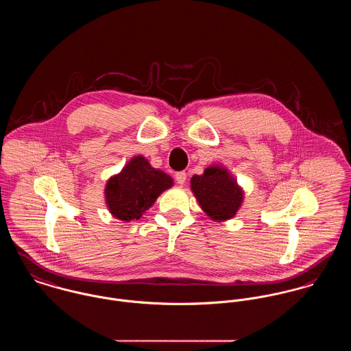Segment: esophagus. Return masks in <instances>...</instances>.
Listing matches in <instances>:
<instances>
[{"instance_id": "esophagus-1", "label": "esophagus", "mask_w": 351, "mask_h": 351, "mask_svg": "<svg viewBox=\"0 0 351 351\" xmlns=\"http://www.w3.org/2000/svg\"><path fill=\"white\" fill-rule=\"evenodd\" d=\"M186 177H188V174L185 171H180L176 174V180L180 185H184L186 182Z\"/></svg>"}]
</instances>
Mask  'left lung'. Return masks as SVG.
Segmentation results:
<instances>
[{
	"instance_id": "left-lung-1",
	"label": "left lung",
	"mask_w": 351,
	"mask_h": 351,
	"mask_svg": "<svg viewBox=\"0 0 351 351\" xmlns=\"http://www.w3.org/2000/svg\"><path fill=\"white\" fill-rule=\"evenodd\" d=\"M191 189L206 216L217 223L236 216L244 201V191L223 165H210L201 176H193Z\"/></svg>"
}]
</instances>
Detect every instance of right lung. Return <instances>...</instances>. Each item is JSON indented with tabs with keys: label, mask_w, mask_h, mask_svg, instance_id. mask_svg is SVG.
<instances>
[{
	"label": "right lung",
	"mask_w": 351,
	"mask_h": 351,
	"mask_svg": "<svg viewBox=\"0 0 351 351\" xmlns=\"http://www.w3.org/2000/svg\"><path fill=\"white\" fill-rule=\"evenodd\" d=\"M173 178L154 169L143 156L128 160L104 188L106 205L112 217L130 223L139 220L160 194L173 186Z\"/></svg>",
	"instance_id": "obj_1"
}]
</instances>
